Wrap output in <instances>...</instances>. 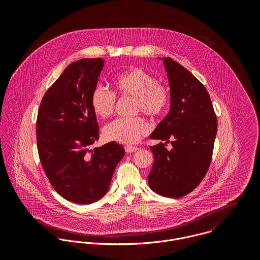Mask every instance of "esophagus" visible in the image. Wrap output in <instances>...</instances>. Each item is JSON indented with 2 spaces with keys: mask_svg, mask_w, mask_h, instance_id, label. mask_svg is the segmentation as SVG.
<instances>
[{
  "mask_svg": "<svg viewBox=\"0 0 260 260\" xmlns=\"http://www.w3.org/2000/svg\"><path fill=\"white\" fill-rule=\"evenodd\" d=\"M137 150H138V147H136V146H130V145H127V146H125V151H126L127 153L136 152Z\"/></svg>",
  "mask_w": 260,
  "mask_h": 260,
  "instance_id": "esophagus-1",
  "label": "esophagus"
}]
</instances>
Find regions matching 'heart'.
<instances>
[{"label":"heart","mask_w":260,"mask_h":260,"mask_svg":"<svg viewBox=\"0 0 260 260\" xmlns=\"http://www.w3.org/2000/svg\"><path fill=\"white\" fill-rule=\"evenodd\" d=\"M114 93L101 86L91 94V107L100 118L110 117L115 110L116 95L134 98V113L142 112L152 119L159 118L167 111L170 104V90L153 75L138 67H131L117 75L113 81ZM148 124L140 117L118 118L104 128L107 140L121 144L137 143L148 133Z\"/></svg>","instance_id":"b5f03b06"}]
</instances>
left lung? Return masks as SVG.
Returning a JSON list of instances; mask_svg holds the SVG:
<instances>
[{
	"label": "left lung",
	"mask_w": 260,
	"mask_h": 260,
	"mask_svg": "<svg viewBox=\"0 0 260 260\" xmlns=\"http://www.w3.org/2000/svg\"><path fill=\"white\" fill-rule=\"evenodd\" d=\"M171 105L150 138L154 162L150 188L165 197L179 198L193 191L206 175L217 133V118L204 85L172 58L164 59ZM170 142L173 148H166Z\"/></svg>",
	"instance_id": "obj_1"
}]
</instances>
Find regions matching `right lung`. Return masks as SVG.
<instances>
[{"label": "right lung", "instance_id": "obj_1", "mask_svg": "<svg viewBox=\"0 0 260 260\" xmlns=\"http://www.w3.org/2000/svg\"><path fill=\"white\" fill-rule=\"evenodd\" d=\"M104 67L101 58L71 63L45 93L38 111L37 147L53 188L65 199L90 204L109 189L125 150L112 141L92 148L99 125L91 94Z\"/></svg>", "mask_w": 260, "mask_h": 260}]
</instances>
